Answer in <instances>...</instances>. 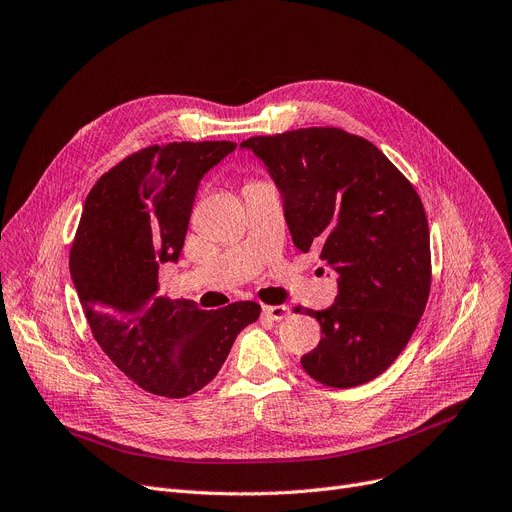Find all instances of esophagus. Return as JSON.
I'll return each mask as SVG.
<instances>
[{
    "label": "esophagus",
    "instance_id": "1",
    "mask_svg": "<svg viewBox=\"0 0 512 512\" xmlns=\"http://www.w3.org/2000/svg\"><path fill=\"white\" fill-rule=\"evenodd\" d=\"M262 314L269 316V319H273V321H281L289 314V308L287 306H262Z\"/></svg>",
    "mask_w": 512,
    "mask_h": 512
}]
</instances>
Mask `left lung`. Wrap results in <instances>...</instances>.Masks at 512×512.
Listing matches in <instances>:
<instances>
[{"label": "left lung", "mask_w": 512, "mask_h": 512, "mask_svg": "<svg viewBox=\"0 0 512 512\" xmlns=\"http://www.w3.org/2000/svg\"><path fill=\"white\" fill-rule=\"evenodd\" d=\"M239 148L277 185L294 246L319 250L337 275L333 306L306 310L323 337L302 356L304 371L329 387L375 379L404 350L429 298L419 193L371 141L335 127L250 137Z\"/></svg>", "instance_id": "1"}]
</instances>
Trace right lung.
I'll list each match as a JSON object with an SVG mask.
<instances>
[{
  "mask_svg": "<svg viewBox=\"0 0 512 512\" xmlns=\"http://www.w3.org/2000/svg\"><path fill=\"white\" fill-rule=\"evenodd\" d=\"M237 148L233 141L150 145L118 162L89 191L70 250L95 342L145 392L185 398L216 373L256 302L200 310L158 291V269L177 262L200 181Z\"/></svg>",
  "mask_w": 512,
  "mask_h": 512,
  "instance_id": "add662e5",
  "label": "right lung"
}]
</instances>
